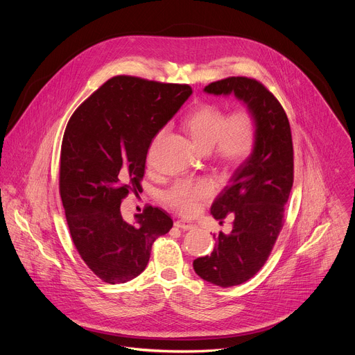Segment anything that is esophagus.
<instances>
[{
    "mask_svg": "<svg viewBox=\"0 0 355 355\" xmlns=\"http://www.w3.org/2000/svg\"><path fill=\"white\" fill-rule=\"evenodd\" d=\"M174 225H175V227H178V229H181V230H191V229L195 227V225H192V223L188 222V220H177Z\"/></svg>",
    "mask_w": 355,
    "mask_h": 355,
    "instance_id": "34e87169",
    "label": "esophagus"
}]
</instances>
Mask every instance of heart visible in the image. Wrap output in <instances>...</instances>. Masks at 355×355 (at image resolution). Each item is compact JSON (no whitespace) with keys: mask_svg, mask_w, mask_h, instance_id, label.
I'll return each mask as SVG.
<instances>
[{"mask_svg":"<svg viewBox=\"0 0 355 355\" xmlns=\"http://www.w3.org/2000/svg\"><path fill=\"white\" fill-rule=\"evenodd\" d=\"M184 129L193 146L202 153H211L218 167L233 171L241 167L252 155L257 143V118L248 107H240L227 114L216 104L198 105L185 119ZM163 132L156 136L162 137ZM214 195V185L207 180H181L163 193L164 204L181 215L191 216L200 202Z\"/></svg>","mask_w":355,"mask_h":355,"instance_id":"b5f03b06","label":"heart"}]
</instances>
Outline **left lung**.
Segmentation results:
<instances>
[{"instance_id": "left-lung-1", "label": "left lung", "mask_w": 355, "mask_h": 355, "mask_svg": "<svg viewBox=\"0 0 355 355\" xmlns=\"http://www.w3.org/2000/svg\"><path fill=\"white\" fill-rule=\"evenodd\" d=\"M205 91L215 95L233 92L257 118L254 151L234 171L211 208L220 225L232 219V229L215 234L216 247L211 256L193 261L202 279L227 288L254 277L271 254L293 184V144L282 105L259 80L227 77L211 83Z\"/></svg>"}]
</instances>
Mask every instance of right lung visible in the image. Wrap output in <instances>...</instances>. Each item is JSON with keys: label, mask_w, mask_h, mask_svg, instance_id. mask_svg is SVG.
I'll return each instance as SVG.
<instances>
[{"label": "right lung", "mask_w": 355, "mask_h": 355, "mask_svg": "<svg viewBox=\"0 0 355 355\" xmlns=\"http://www.w3.org/2000/svg\"><path fill=\"white\" fill-rule=\"evenodd\" d=\"M191 94L188 84L115 76L84 101L66 126L59 175L66 220L83 261L104 282L137 277L156 239L173 227L164 211L150 205L130 225L121 204L141 189L151 140Z\"/></svg>", "instance_id": "obj_1"}]
</instances>
